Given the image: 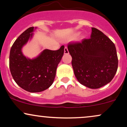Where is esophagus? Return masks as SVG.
Wrapping results in <instances>:
<instances>
[{
	"label": "esophagus",
	"instance_id": "obj_1",
	"mask_svg": "<svg viewBox=\"0 0 127 127\" xmlns=\"http://www.w3.org/2000/svg\"><path fill=\"white\" fill-rule=\"evenodd\" d=\"M64 52L65 54H68V51L67 48V47L64 48Z\"/></svg>",
	"mask_w": 127,
	"mask_h": 127
}]
</instances>
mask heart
<instances>
[{
  "mask_svg": "<svg viewBox=\"0 0 127 127\" xmlns=\"http://www.w3.org/2000/svg\"><path fill=\"white\" fill-rule=\"evenodd\" d=\"M79 34H80L79 32H78V33H76L75 34H74V35L72 36V38H73V39H75V37H76L77 36H78L79 35Z\"/></svg>",
  "mask_w": 127,
  "mask_h": 127,
  "instance_id": "heart-1",
  "label": "heart"
}]
</instances>
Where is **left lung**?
<instances>
[{
  "mask_svg": "<svg viewBox=\"0 0 127 127\" xmlns=\"http://www.w3.org/2000/svg\"><path fill=\"white\" fill-rule=\"evenodd\" d=\"M90 37L68 43L67 48L79 82L97 89L112 81L117 71L118 60L115 44L103 32L92 27Z\"/></svg>",
  "mask_w": 127,
  "mask_h": 127,
  "instance_id": "1",
  "label": "left lung"
}]
</instances>
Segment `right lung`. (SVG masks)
Returning a JSON list of instances; mask_svg holds the SVG:
<instances>
[{
    "label": "right lung",
    "mask_w": 127,
    "mask_h": 127,
    "mask_svg": "<svg viewBox=\"0 0 127 127\" xmlns=\"http://www.w3.org/2000/svg\"><path fill=\"white\" fill-rule=\"evenodd\" d=\"M34 27L24 31L13 43L10 51L9 68L17 85L30 93H39L50 87L57 68L64 54V46L56 51L46 49L33 59L23 55L22 48L32 38Z\"/></svg>",
    "instance_id": "obj_1"
}]
</instances>
